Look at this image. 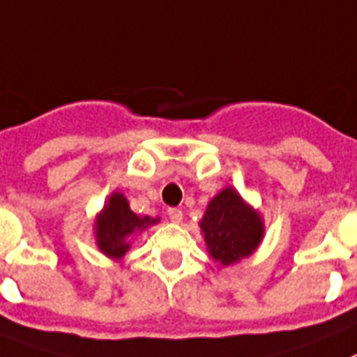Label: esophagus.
<instances>
[{"label":"esophagus","instance_id":"esophagus-1","mask_svg":"<svg viewBox=\"0 0 357 357\" xmlns=\"http://www.w3.org/2000/svg\"><path fill=\"white\" fill-rule=\"evenodd\" d=\"M169 219L172 222H176V225H179V222L183 221V212L179 208H170L169 210Z\"/></svg>","mask_w":357,"mask_h":357}]
</instances>
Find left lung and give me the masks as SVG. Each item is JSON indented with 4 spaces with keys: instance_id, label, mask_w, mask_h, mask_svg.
<instances>
[{
    "instance_id": "left-lung-1",
    "label": "left lung",
    "mask_w": 357,
    "mask_h": 357,
    "mask_svg": "<svg viewBox=\"0 0 357 357\" xmlns=\"http://www.w3.org/2000/svg\"><path fill=\"white\" fill-rule=\"evenodd\" d=\"M206 252L221 268L252 257L264 241V217L234 187L222 188L206 204L199 221Z\"/></svg>"
}]
</instances>
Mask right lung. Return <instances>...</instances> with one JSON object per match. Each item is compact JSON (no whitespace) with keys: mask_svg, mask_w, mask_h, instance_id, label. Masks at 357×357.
Masks as SVG:
<instances>
[{"mask_svg":"<svg viewBox=\"0 0 357 357\" xmlns=\"http://www.w3.org/2000/svg\"><path fill=\"white\" fill-rule=\"evenodd\" d=\"M160 217L138 215L131 210L122 192H111L100 212L95 215L93 235L98 252L113 260H122L131 248L132 237L140 235L149 226L158 225Z\"/></svg>","mask_w":357,"mask_h":357,"instance_id":"add662e5","label":"right lung"}]
</instances>
